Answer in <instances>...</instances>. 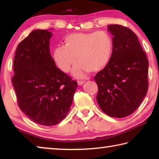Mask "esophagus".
<instances>
[{
    "label": "esophagus",
    "mask_w": 159,
    "mask_h": 159,
    "mask_svg": "<svg viewBox=\"0 0 159 159\" xmlns=\"http://www.w3.org/2000/svg\"><path fill=\"white\" fill-rule=\"evenodd\" d=\"M85 83V80H78V84H79V85H83V83Z\"/></svg>",
    "instance_id": "obj_1"
}]
</instances>
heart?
<instances>
[{
    "label": "heart",
    "mask_w": 159,
    "mask_h": 159,
    "mask_svg": "<svg viewBox=\"0 0 159 159\" xmlns=\"http://www.w3.org/2000/svg\"><path fill=\"white\" fill-rule=\"evenodd\" d=\"M64 43L54 49V60L61 71L67 73L77 57L79 63L73 71L77 77L86 72L98 73L105 69L114 50L111 36L104 31L69 34L64 38Z\"/></svg>",
    "instance_id": "heart-1"
}]
</instances>
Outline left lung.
Wrapping results in <instances>:
<instances>
[{
  "label": "left lung",
  "mask_w": 159,
  "mask_h": 159,
  "mask_svg": "<svg viewBox=\"0 0 159 159\" xmlns=\"http://www.w3.org/2000/svg\"><path fill=\"white\" fill-rule=\"evenodd\" d=\"M114 50L108 65L97 74V101L111 117L124 118L140 105L149 87V61L137 35L126 26L108 25Z\"/></svg>",
  "instance_id": "1"
}]
</instances>
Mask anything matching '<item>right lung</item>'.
<instances>
[{
	"mask_svg": "<svg viewBox=\"0 0 159 159\" xmlns=\"http://www.w3.org/2000/svg\"><path fill=\"white\" fill-rule=\"evenodd\" d=\"M52 34L38 29L16 49L12 78L20 109L38 124L52 126L66 116L77 82L55 65L50 52Z\"/></svg>",
	"mask_w": 159,
	"mask_h": 159,
	"instance_id": "add662e5",
	"label": "right lung"
}]
</instances>
